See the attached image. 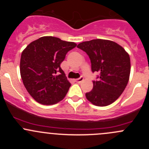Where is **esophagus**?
I'll list each match as a JSON object with an SVG mask.
<instances>
[{"instance_id": "esophagus-1", "label": "esophagus", "mask_w": 149, "mask_h": 149, "mask_svg": "<svg viewBox=\"0 0 149 149\" xmlns=\"http://www.w3.org/2000/svg\"><path fill=\"white\" fill-rule=\"evenodd\" d=\"M84 81V77L83 76H81L80 78H79V79H76V80H75V81L76 82V83H81V81Z\"/></svg>"}]
</instances>
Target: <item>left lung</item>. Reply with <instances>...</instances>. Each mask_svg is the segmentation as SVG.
Instances as JSON below:
<instances>
[{"mask_svg":"<svg viewBox=\"0 0 149 149\" xmlns=\"http://www.w3.org/2000/svg\"><path fill=\"white\" fill-rule=\"evenodd\" d=\"M89 57L91 71L97 72L93 88L86 97L93 104L104 107L113 103L124 91L130 73L129 55L120 45L109 40H92L78 45Z\"/></svg>","mask_w":149,"mask_h":149,"instance_id":"left-lung-1","label":"left lung"}]
</instances>
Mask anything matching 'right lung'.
<instances>
[{"label": "right lung", "mask_w": 149, "mask_h": 149, "mask_svg": "<svg viewBox=\"0 0 149 149\" xmlns=\"http://www.w3.org/2000/svg\"><path fill=\"white\" fill-rule=\"evenodd\" d=\"M76 44L55 37H42L22 52L20 73L25 88L37 102L49 105L65 97L71 84L61 63Z\"/></svg>", "instance_id": "1"}]
</instances>
